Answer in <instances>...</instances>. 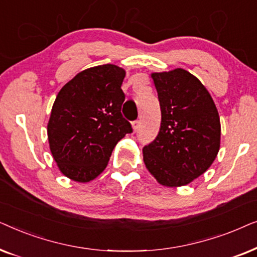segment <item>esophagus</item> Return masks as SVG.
Wrapping results in <instances>:
<instances>
[{"instance_id":"obj_1","label":"esophagus","mask_w":257,"mask_h":257,"mask_svg":"<svg viewBox=\"0 0 257 257\" xmlns=\"http://www.w3.org/2000/svg\"><path fill=\"white\" fill-rule=\"evenodd\" d=\"M139 125H140V121L138 120V119H137V120H133L132 121V126H133V130H135V131H137V130L139 128Z\"/></svg>"}]
</instances>
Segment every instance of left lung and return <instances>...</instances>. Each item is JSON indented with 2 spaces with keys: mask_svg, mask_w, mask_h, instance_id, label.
<instances>
[{
  "mask_svg": "<svg viewBox=\"0 0 257 257\" xmlns=\"http://www.w3.org/2000/svg\"><path fill=\"white\" fill-rule=\"evenodd\" d=\"M161 110L156 139L144 146V163L158 182L178 187L210 167L220 149L216 106L202 83L184 69L152 73Z\"/></svg>",
  "mask_w": 257,
  "mask_h": 257,
  "instance_id": "left-lung-1",
  "label": "left lung"
}]
</instances>
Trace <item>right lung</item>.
<instances>
[{
    "label": "right lung",
    "mask_w": 257,
    "mask_h": 257,
    "mask_svg": "<svg viewBox=\"0 0 257 257\" xmlns=\"http://www.w3.org/2000/svg\"><path fill=\"white\" fill-rule=\"evenodd\" d=\"M125 71L104 64L79 72L59 91L48 124L52 157L66 177L93 180L105 170L114 146L132 133L121 114Z\"/></svg>",
    "instance_id": "obj_1"
}]
</instances>
